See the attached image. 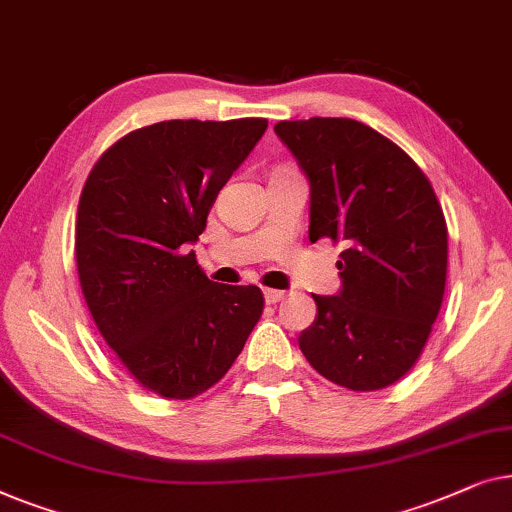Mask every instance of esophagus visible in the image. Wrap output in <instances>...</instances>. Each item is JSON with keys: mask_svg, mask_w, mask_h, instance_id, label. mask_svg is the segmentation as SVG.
Here are the masks:
<instances>
[{"mask_svg": "<svg viewBox=\"0 0 512 512\" xmlns=\"http://www.w3.org/2000/svg\"><path fill=\"white\" fill-rule=\"evenodd\" d=\"M283 297H285L283 290H264L266 304H276V301H280Z\"/></svg>", "mask_w": 512, "mask_h": 512, "instance_id": "obj_1", "label": "esophagus"}]
</instances>
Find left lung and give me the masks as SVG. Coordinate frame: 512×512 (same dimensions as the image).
I'll list each match as a JSON object with an SVG mask.
<instances>
[{"label":"left lung","instance_id":"8db88e82","mask_svg":"<svg viewBox=\"0 0 512 512\" xmlns=\"http://www.w3.org/2000/svg\"><path fill=\"white\" fill-rule=\"evenodd\" d=\"M311 183L313 243L341 241V290L313 294L318 315L299 348L320 376L383 390L417 362L438 318L448 227L422 169L376 129L350 118L273 127Z\"/></svg>","mask_w":512,"mask_h":512}]
</instances>
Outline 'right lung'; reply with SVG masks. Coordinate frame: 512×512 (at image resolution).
<instances>
[{"instance_id": "1", "label": "right lung", "mask_w": 512, "mask_h": 512, "mask_svg": "<svg viewBox=\"0 0 512 512\" xmlns=\"http://www.w3.org/2000/svg\"><path fill=\"white\" fill-rule=\"evenodd\" d=\"M269 122L164 120L115 141L78 201L76 266L104 341L150 392L192 399L229 371L264 308L206 278L190 246Z\"/></svg>"}]
</instances>
